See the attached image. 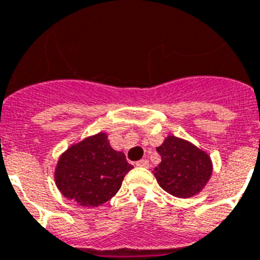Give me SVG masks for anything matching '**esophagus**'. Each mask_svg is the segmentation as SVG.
Instances as JSON below:
<instances>
[{"mask_svg": "<svg viewBox=\"0 0 260 260\" xmlns=\"http://www.w3.org/2000/svg\"><path fill=\"white\" fill-rule=\"evenodd\" d=\"M136 166L137 167H144V168H148L149 163H148V160H147V159H141V160H139V161H137Z\"/></svg>", "mask_w": 260, "mask_h": 260, "instance_id": "1", "label": "esophagus"}]
</instances>
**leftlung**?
I'll list each match as a JSON object with an SVG mask.
<instances>
[{
  "mask_svg": "<svg viewBox=\"0 0 260 260\" xmlns=\"http://www.w3.org/2000/svg\"><path fill=\"white\" fill-rule=\"evenodd\" d=\"M161 163L153 170L160 187L176 198H192L210 180L212 163L206 152L189 141L168 136L156 148Z\"/></svg>",
  "mask_w": 260,
  "mask_h": 260,
  "instance_id": "obj_1",
  "label": "left lung"
}]
</instances>
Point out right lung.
<instances>
[{"instance_id": "right-lung-1", "label": "right lung", "mask_w": 260, "mask_h": 260, "mask_svg": "<svg viewBox=\"0 0 260 260\" xmlns=\"http://www.w3.org/2000/svg\"><path fill=\"white\" fill-rule=\"evenodd\" d=\"M134 167L109 145L104 132L71 145L60 156L54 180L61 193L80 206L97 207L117 193Z\"/></svg>"}]
</instances>
